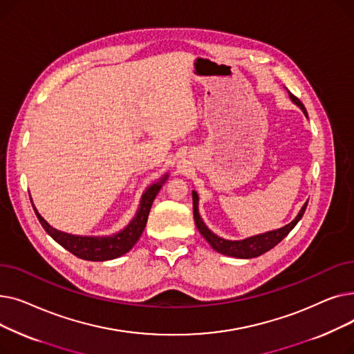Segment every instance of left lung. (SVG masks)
<instances>
[{"instance_id": "left-lung-1", "label": "left lung", "mask_w": 354, "mask_h": 354, "mask_svg": "<svg viewBox=\"0 0 354 354\" xmlns=\"http://www.w3.org/2000/svg\"><path fill=\"white\" fill-rule=\"evenodd\" d=\"M290 95V99L299 106L303 113L307 116V110L306 107L303 106V103L297 99L294 95H291V93L288 91ZM192 201H194V219H195V224H196V228L198 231L201 232V235L205 238L208 241V244L218 252L224 254V255H230V257H235V258H244V259H248V258H255V257H259L263 255L264 252L270 251L271 248H274L278 243H281V241L290 234V231L299 224V221L303 218L304 212H306V208H307V203L308 201L304 203L303 208L300 209V212L297 214V216L290 222V224H287L286 227L280 228V230H274V231H268V232H264V234H259V235H254V236H250V238H245V239H239V241H230V239H224L218 236L216 234H214L207 225L205 222L202 221L201 215H199V211H198V202H199V198H198V194L195 191H192Z\"/></svg>"}]
</instances>
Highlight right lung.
<instances>
[{
    "mask_svg": "<svg viewBox=\"0 0 354 354\" xmlns=\"http://www.w3.org/2000/svg\"><path fill=\"white\" fill-rule=\"evenodd\" d=\"M166 179L167 174L163 178H160V180L152 183L151 187H147V189L143 192L140 198L139 208L133 219L130 221L127 227L123 228L120 232L109 236H82L62 232L48 225L47 221L37 212L35 207L34 212L37 218H39L43 228L46 230V232L55 241V243H59L67 251L82 259H87V261H107V259H115L129 252L138 243V239L140 238L146 227L149 211H151L152 203Z\"/></svg>",
    "mask_w": 354,
    "mask_h": 354,
    "instance_id": "add662e5",
    "label": "right lung"
}]
</instances>
